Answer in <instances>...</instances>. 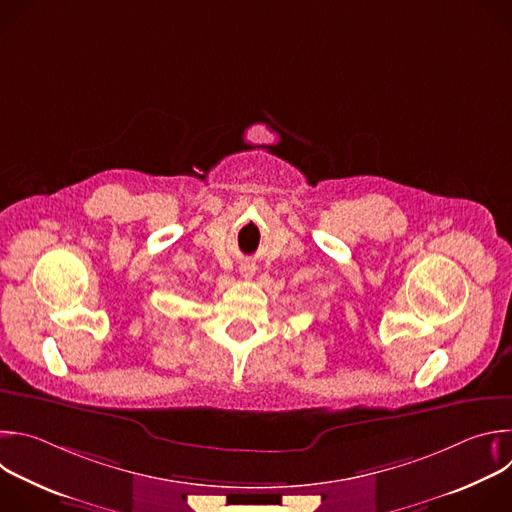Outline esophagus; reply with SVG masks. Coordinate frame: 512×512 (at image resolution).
<instances>
[{
  "instance_id": "1",
  "label": "esophagus",
  "mask_w": 512,
  "mask_h": 512,
  "mask_svg": "<svg viewBox=\"0 0 512 512\" xmlns=\"http://www.w3.org/2000/svg\"><path fill=\"white\" fill-rule=\"evenodd\" d=\"M253 273H255V267H253V265H249V263H243V265H241V275H243V277H251Z\"/></svg>"
}]
</instances>
